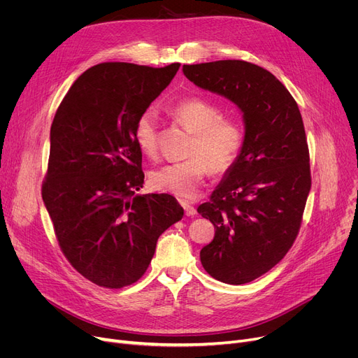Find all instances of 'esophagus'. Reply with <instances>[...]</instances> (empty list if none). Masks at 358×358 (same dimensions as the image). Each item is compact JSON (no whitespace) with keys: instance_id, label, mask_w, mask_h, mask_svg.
Segmentation results:
<instances>
[{"instance_id":"obj_1","label":"esophagus","mask_w":358,"mask_h":358,"mask_svg":"<svg viewBox=\"0 0 358 358\" xmlns=\"http://www.w3.org/2000/svg\"><path fill=\"white\" fill-rule=\"evenodd\" d=\"M181 206H182V209H184V212H185V215L187 216H194L196 213H197V210H196V208L193 204H190L189 201H184V200H181Z\"/></svg>"}]
</instances>
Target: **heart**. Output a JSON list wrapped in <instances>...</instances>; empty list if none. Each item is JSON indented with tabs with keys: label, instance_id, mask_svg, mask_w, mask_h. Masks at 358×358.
<instances>
[{
	"label": "heart",
	"instance_id": "b5f03b06",
	"mask_svg": "<svg viewBox=\"0 0 358 358\" xmlns=\"http://www.w3.org/2000/svg\"><path fill=\"white\" fill-rule=\"evenodd\" d=\"M169 116L193 131L189 159L164 165L150 174L155 190L181 199L193 197L204 178L212 173L224 174L239 161L245 148L247 131L234 115H222V107L201 97H187L168 107ZM134 139L141 152L154 158L158 154V120L146 110L138 117Z\"/></svg>",
	"mask_w": 358,
	"mask_h": 358
}]
</instances>
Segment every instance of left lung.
Here are the masks:
<instances>
[{"instance_id":"8db88e82","label":"left lung","mask_w":358,"mask_h":358,"mask_svg":"<svg viewBox=\"0 0 358 358\" xmlns=\"http://www.w3.org/2000/svg\"><path fill=\"white\" fill-rule=\"evenodd\" d=\"M182 72L243 113L242 155L197 212L215 227L200 251L203 268L222 283L245 285L283 259L302 224L312 184L302 115L287 88L251 62L184 65Z\"/></svg>"}]
</instances>
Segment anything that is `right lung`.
I'll return each instance as SVG.
<instances>
[{
    "label": "right lung",
    "instance_id": "right-lung-1",
    "mask_svg": "<svg viewBox=\"0 0 358 358\" xmlns=\"http://www.w3.org/2000/svg\"><path fill=\"white\" fill-rule=\"evenodd\" d=\"M178 68L99 64L78 77L56 110L42 197L64 255L97 286L134 285L159 235L184 215L173 196L135 194L145 178L136 120Z\"/></svg>",
    "mask_w": 358,
    "mask_h": 358
}]
</instances>
